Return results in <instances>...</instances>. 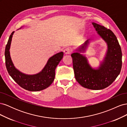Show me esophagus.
I'll return each mask as SVG.
<instances>
[{
	"label": "esophagus",
	"instance_id": "esophagus-1",
	"mask_svg": "<svg viewBox=\"0 0 127 127\" xmlns=\"http://www.w3.org/2000/svg\"><path fill=\"white\" fill-rule=\"evenodd\" d=\"M72 52V49L70 48H67L65 49L64 50V54L66 55H69Z\"/></svg>",
	"mask_w": 127,
	"mask_h": 127
}]
</instances>
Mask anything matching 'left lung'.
I'll return each instance as SVG.
<instances>
[{
	"mask_svg": "<svg viewBox=\"0 0 127 127\" xmlns=\"http://www.w3.org/2000/svg\"><path fill=\"white\" fill-rule=\"evenodd\" d=\"M97 34L107 45L106 55L98 69L92 68L84 52L91 39L72 53L73 68L75 78L82 86L90 90H99L110 86L120 74L122 67V52L116 36L112 31L104 26L92 23Z\"/></svg>",
	"mask_w": 127,
	"mask_h": 127,
	"instance_id": "8db88e82",
	"label": "left lung"
}]
</instances>
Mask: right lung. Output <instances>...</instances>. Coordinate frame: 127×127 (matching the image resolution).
I'll list each match as a JSON object with an SVG mask.
<instances>
[{
    "mask_svg": "<svg viewBox=\"0 0 127 127\" xmlns=\"http://www.w3.org/2000/svg\"><path fill=\"white\" fill-rule=\"evenodd\" d=\"M14 32L10 34L6 44L5 52L7 70L14 81L21 87L29 91H40L48 87L53 83L55 77V70L62 59L64 53L60 52L50 58L41 71L34 75L22 73L15 67L10 56V47Z\"/></svg>",
    "mask_w": 127,
    "mask_h": 127,
    "instance_id": "add662e5",
    "label": "right lung"
}]
</instances>
